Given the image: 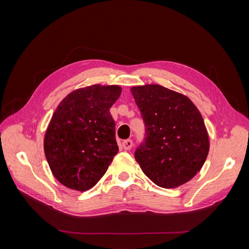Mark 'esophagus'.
Masks as SVG:
<instances>
[{
	"label": "esophagus",
	"instance_id": "34e87169",
	"mask_svg": "<svg viewBox=\"0 0 249 249\" xmlns=\"http://www.w3.org/2000/svg\"><path fill=\"white\" fill-rule=\"evenodd\" d=\"M132 146H133V141L131 139H126V140L123 141V147H124V149L129 150V149L132 148Z\"/></svg>",
	"mask_w": 249,
	"mask_h": 249
}]
</instances>
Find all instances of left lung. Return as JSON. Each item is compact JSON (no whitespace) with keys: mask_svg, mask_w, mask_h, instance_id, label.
<instances>
[{"mask_svg":"<svg viewBox=\"0 0 249 249\" xmlns=\"http://www.w3.org/2000/svg\"><path fill=\"white\" fill-rule=\"evenodd\" d=\"M145 125L135 152L144 175L156 185L176 188L201 169L210 142L202 116L186 95L161 85L131 88Z\"/></svg>","mask_w":249,"mask_h":249,"instance_id":"obj_1","label":"left lung"}]
</instances>
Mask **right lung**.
I'll return each mask as SVG.
<instances>
[{
	"label": "right lung",
	"instance_id": "add662e5",
	"mask_svg": "<svg viewBox=\"0 0 249 249\" xmlns=\"http://www.w3.org/2000/svg\"><path fill=\"white\" fill-rule=\"evenodd\" d=\"M120 93L117 85L80 88L66 95L53 114L44 154L53 175L70 189L92 188L118 153L110 108Z\"/></svg>",
	"mask_w": 249,
	"mask_h": 249
}]
</instances>
